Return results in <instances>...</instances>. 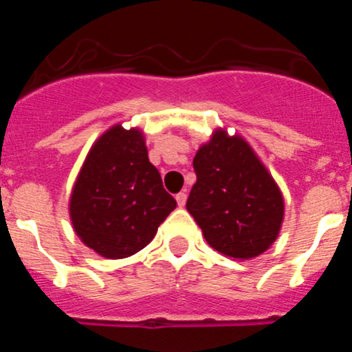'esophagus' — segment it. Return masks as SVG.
Masks as SVG:
<instances>
[{"label": "esophagus", "instance_id": "obj_1", "mask_svg": "<svg viewBox=\"0 0 352 352\" xmlns=\"http://www.w3.org/2000/svg\"><path fill=\"white\" fill-rule=\"evenodd\" d=\"M176 203H178L179 208L185 206V203H186V194H185V192H179V194L176 195Z\"/></svg>", "mask_w": 352, "mask_h": 352}]
</instances>
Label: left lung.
Instances as JSON below:
<instances>
[{
	"instance_id": "left-lung-1",
	"label": "left lung",
	"mask_w": 352,
	"mask_h": 352,
	"mask_svg": "<svg viewBox=\"0 0 352 352\" xmlns=\"http://www.w3.org/2000/svg\"><path fill=\"white\" fill-rule=\"evenodd\" d=\"M197 182L186 210L204 239L222 256L247 261L278 238L285 204L280 186L248 141L214 129L194 157Z\"/></svg>"
}]
</instances>
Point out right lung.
<instances>
[{
    "mask_svg": "<svg viewBox=\"0 0 352 352\" xmlns=\"http://www.w3.org/2000/svg\"><path fill=\"white\" fill-rule=\"evenodd\" d=\"M176 208L149 162L144 132L116 123L93 142L72 186L76 234L105 259H125L155 238Z\"/></svg>",
    "mask_w": 352,
    "mask_h": 352,
    "instance_id": "1",
    "label": "right lung"
}]
</instances>
